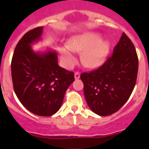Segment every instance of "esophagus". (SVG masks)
<instances>
[{
    "label": "esophagus",
    "mask_w": 149,
    "mask_h": 149,
    "mask_svg": "<svg viewBox=\"0 0 149 149\" xmlns=\"http://www.w3.org/2000/svg\"><path fill=\"white\" fill-rule=\"evenodd\" d=\"M74 78H75V80H77V79L80 78V73L79 72H76L74 73Z\"/></svg>",
    "instance_id": "34e87169"
}]
</instances>
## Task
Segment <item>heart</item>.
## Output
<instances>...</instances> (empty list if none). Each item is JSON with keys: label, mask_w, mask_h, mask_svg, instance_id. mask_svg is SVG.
<instances>
[{"label": "heart", "mask_w": 149, "mask_h": 149, "mask_svg": "<svg viewBox=\"0 0 149 149\" xmlns=\"http://www.w3.org/2000/svg\"><path fill=\"white\" fill-rule=\"evenodd\" d=\"M110 50V41L101 39V35L96 33L84 32L71 38L68 46L61 48L60 54L63 63L68 68L77 61L75 51L82 53L81 60L86 67L96 68L104 63Z\"/></svg>", "instance_id": "obj_1"}]
</instances>
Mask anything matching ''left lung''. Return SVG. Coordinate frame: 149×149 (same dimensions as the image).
Here are the masks:
<instances>
[{
    "label": "left lung",
    "mask_w": 149,
    "mask_h": 149,
    "mask_svg": "<svg viewBox=\"0 0 149 149\" xmlns=\"http://www.w3.org/2000/svg\"><path fill=\"white\" fill-rule=\"evenodd\" d=\"M138 57L131 40L125 33L113 53L96 70L82 73L86 103L95 113L107 116L123 106L136 84Z\"/></svg>",
    "instance_id": "8db88e82"
}]
</instances>
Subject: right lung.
Segmentation results:
<instances>
[{"instance_id": "add662e5", "label": "right lung", "mask_w": 149, "mask_h": 149, "mask_svg": "<svg viewBox=\"0 0 149 149\" xmlns=\"http://www.w3.org/2000/svg\"><path fill=\"white\" fill-rule=\"evenodd\" d=\"M43 27L26 33L17 44L11 63L14 91L27 110L50 116L60 110L74 73L59 66L54 50L34 51L32 45L41 40Z\"/></svg>"}]
</instances>
